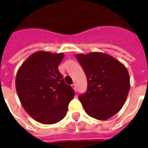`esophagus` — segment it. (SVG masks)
<instances>
[{
    "instance_id": "34e87169",
    "label": "esophagus",
    "mask_w": 148,
    "mask_h": 148,
    "mask_svg": "<svg viewBox=\"0 0 148 148\" xmlns=\"http://www.w3.org/2000/svg\"><path fill=\"white\" fill-rule=\"evenodd\" d=\"M71 86H72V88L74 89V91H77V86H76V84H72V85H71Z\"/></svg>"
}]
</instances>
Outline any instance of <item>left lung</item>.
<instances>
[{
	"label": "left lung",
	"mask_w": 148,
	"mask_h": 148,
	"mask_svg": "<svg viewBox=\"0 0 148 148\" xmlns=\"http://www.w3.org/2000/svg\"><path fill=\"white\" fill-rule=\"evenodd\" d=\"M75 57L86 75L88 88L79 96L85 111L91 117L106 121L123 107L130 89L127 68L101 52L77 54Z\"/></svg>",
	"instance_id": "8db88e82"
}]
</instances>
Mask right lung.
I'll return each instance as SVG.
<instances>
[{
    "label": "right lung",
    "instance_id": "right-lung-1",
    "mask_svg": "<svg viewBox=\"0 0 148 148\" xmlns=\"http://www.w3.org/2000/svg\"><path fill=\"white\" fill-rule=\"evenodd\" d=\"M63 57L62 53L37 51L17 71L16 89L21 105L41 124H55L62 120L75 94L58 69Z\"/></svg>",
    "mask_w": 148,
    "mask_h": 148
}]
</instances>
